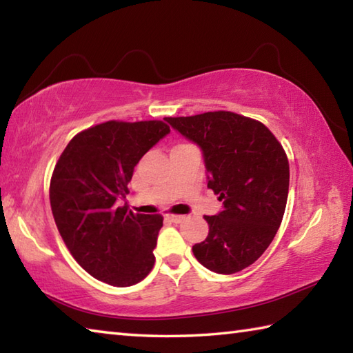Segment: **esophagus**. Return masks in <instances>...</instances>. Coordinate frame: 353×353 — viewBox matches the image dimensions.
Returning a JSON list of instances; mask_svg holds the SVG:
<instances>
[{
    "instance_id": "1",
    "label": "esophagus",
    "mask_w": 353,
    "mask_h": 353,
    "mask_svg": "<svg viewBox=\"0 0 353 353\" xmlns=\"http://www.w3.org/2000/svg\"><path fill=\"white\" fill-rule=\"evenodd\" d=\"M165 219L168 222H172V223H181L183 221V216H181V214H166Z\"/></svg>"
}]
</instances>
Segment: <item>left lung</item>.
I'll use <instances>...</instances> for the list:
<instances>
[{"label": "left lung", "instance_id": "8db88e82", "mask_svg": "<svg viewBox=\"0 0 353 353\" xmlns=\"http://www.w3.org/2000/svg\"><path fill=\"white\" fill-rule=\"evenodd\" d=\"M165 120L201 146L208 188L223 202L219 214L205 216L210 232L193 245L196 259L211 272L238 273L261 258L283 222L290 181L283 145L264 123L230 111Z\"/></svg>", "mask_w": 353, "mask_h": 353}]
</instances>
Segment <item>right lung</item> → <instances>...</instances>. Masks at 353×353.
Wrapping results in <instances>:
<instances>
[{
    "label": "right lung",
    "instance_id": "1",
    "mask_svg": "<svg viewBox=\"0 0 353 353\" xmlns=\"http://www.w3.org/2000/svg\"><path fill=\"white\" fill-rule=\"evenodd\" d=\"M170 132L162 120H110L72 137L50 177V208L74 259L95 279L134 285L154 267L160 214L119 207L134 166Z\"/></svg>",
    "mask_w": 353,
    "mask_h": 353
}]
</instances>
